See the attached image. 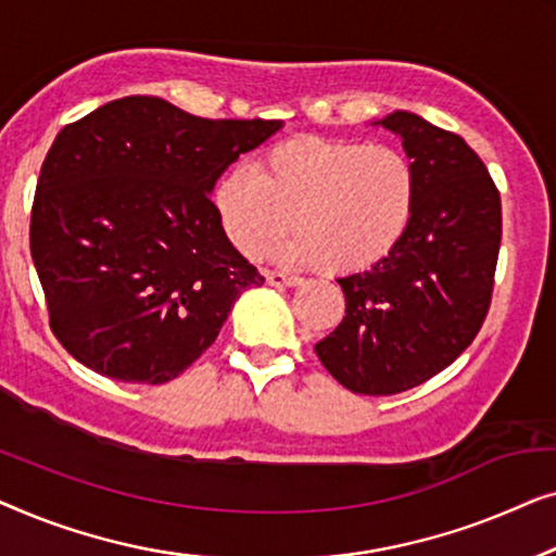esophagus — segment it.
Returning a JSON list of instances; mask_svg holds the SVG:
<instances>
[{"instance_id":"34e87169","label":"esophagus","mask_w":556,"mask_h":556,"mask_svg":"<svg viewBox=\"0 0 556 556\" xmlns=\"http://www.w3.org/2000/svg\"><path fill=\"white\" fill-rule=\"evenodd\" d=\"M267 281L271 287H296L302 279L296 275H285V271H267Z\"/></svg>"}]
</instances>
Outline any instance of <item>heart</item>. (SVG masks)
<instances>
[{"label": "heart", "mask_w": 556, "mask_h": 556, "mask_svg": "<svg viewBox=\"0 0 556 556\" xmlns=\"http://www.w3.org/2000/svg\"><path fill=\"white\" fill-rule=\"evenodd\" d=\"M211 201L239 252H260L292 216L289 260L348 275L401 241L416 208V170L393 146L296 136L260 153L254 168L226 170Z\"/></svg>", "instance_id": "1"}]
</instances>
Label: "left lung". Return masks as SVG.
Here are the masks:
<instances>
[{"mask_svg":"<svg viewBox=\"0 0 556 556\" xmlns=\"http://www.w3.org/2000/svg\"><path fill=\"white\" fill-rule=\"evenodd\" d=\"M378 123L403 138L416 208L393 252L338 279L345 317L315 345L327 372L359 395L416 388L471 345L502 244V199L464 138L408 111Z\"/></svg>","mask_w":556,"mask_h":556,"instance_id":"obj_1","label":"left lung"}]
</instances>
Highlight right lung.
Listing matches in <instances>:
<instances>
[{
	"label": "right lung",
	"mask_w": 556,
	"mask_h": 556,
	"mask_svg": "<svg viewBox=\"0 0 556 556\" xmlns=\"http://www.w3.org/2000/svg\"><path fill=\"white\" fill-rule=\"evenodd\" d=\"M279 121H208L153 96L105 103L54 138L29 249L62 348L113 380L161 386L206 353L264 277L208 193Z\"/></svg>",
	"instance_id": "right-lung-1"
}]
</instances>
